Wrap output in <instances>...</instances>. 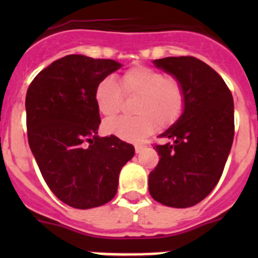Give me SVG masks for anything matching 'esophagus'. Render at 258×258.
<instances>
[{
  "mask_svg": "<svg viewBox=\"0 0 258 258\" xmlns=\"http://www.w3.org/2000/svg\"><path fill=\"white\" fill-rule=\"evenodd\" d=\"M134 149H136L137 154H140V152L142 151L143 149H145V146H143V145H136V146H134Z\"/></svg>",
  "mask_w": 258,
  "mask_h": 258,
  "instance_id": "esophagus-1",
  "label": "esophagus"
}]
</instances>
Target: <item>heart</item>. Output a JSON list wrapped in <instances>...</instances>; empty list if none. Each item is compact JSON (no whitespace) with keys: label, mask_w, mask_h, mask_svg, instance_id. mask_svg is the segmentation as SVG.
Segmentation results:
<instances>
[{"label":"heart","mask_w":258,"mask_h":258,"mask_svg":"<svg viewBox=\"0 0 258 258\" xmlns=\"http://www.w3.org/2000/svg\"><path fill=\"white\" fill-rule=\"evenodd\" d=\"M122 95L137 97L133 106L136 116H124L104 124L107 133L121 140L138 142L155 126H170L184 109V89L177 79L165 77L159 70L136 66L125 71L118 85L111 77L101 80L94 89V102L98 111L106 118H112L120 111Z\"/></svg>","instance_id":"obj_1"}]
</instances>
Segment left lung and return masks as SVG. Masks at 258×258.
Here are the masks:
<instances>
[{
  "instance_id": "8db88e82",
  "label": "left lung",
  "mask_w": 258,
  "mask_h": 258,
  "mask_svg": "<svg viewBox=\"0 0 258 258\" xmlns=\"http://www.w3.org/2000/svg\"><path fill=\"white\" fill-rule=\"evenodd\" d=\"M155 67L182 84L186 95L179 118L154 147L160 160L149 175L156 202L188 208L202 202L222 175L234 141V101L222 77L194 56H168Z\"/></svg>"
}]
</instances>
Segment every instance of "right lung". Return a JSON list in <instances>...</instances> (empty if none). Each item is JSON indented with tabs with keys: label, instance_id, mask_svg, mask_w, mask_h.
Listing matches in <instances>:
<instances>
[{
	"label": "right lung",
	"instance_id": "add662e5",
	"mask_svg": "<svg viewBox=\"0 0 258 258\" xmlns=\"http://www.w3.org/2000/svg\"><path fill=\"white\" fill-rule=\"evenodd\" d=\"M120 67L112 59L72 54L41 71L27 90L31 151L50 190L72 208L113 199L120 170L134 156L133 146L116 136H98L94 89Z\"/></svg>",
	"mask_w": 258,
	"mask_h": 258
}]
</instances>
